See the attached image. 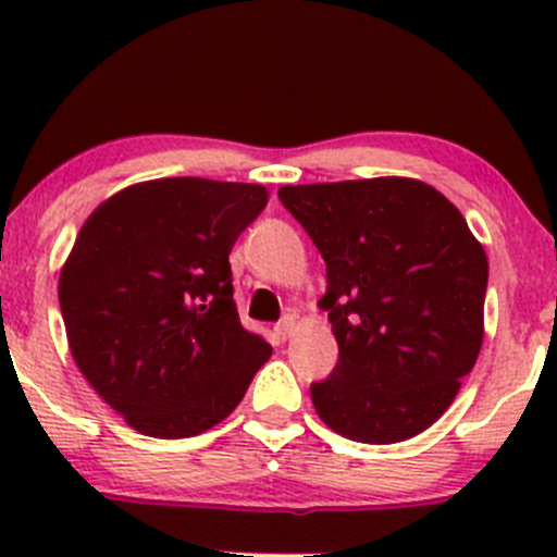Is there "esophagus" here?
<instances>
[{
    "label": "esophagus",
    "mask_w": 557,
    "mask_h": 557,
    "mask_svg": "<svg viewBox=\"0 0 557 557\" xmlns=\"http://www.w3.org/2000/svg\"><path fill=\"white\" fill-rule=\"evenodd\" d=\"M294 331H296V314H285V318L277 323V334L283 336V339H288Z\"/></svg>",
    "instance_id": "34e87169"
}]
</instances>
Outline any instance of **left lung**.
Segmentation results:
<instances>
[{"label":"left lung","mask_w":557,"mask_h":557,"mask_svg":"<svg viewBox=\"0 0 557 557\" xmlns=\"http://www.w3.org/2000/svg\"><path fill=\"white\" fill-rule=\"evenodd\" d=\"M325 261L339 361L312 404L363 445L418 436L445 414L482 347L487 256L458 207L412 177L283 185Z\"/></svg>","instance_id":"8db88e82"}]
</instances>
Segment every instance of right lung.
I'll list each match as a JSON object with an SVG mask.
<instances>
[{"instance_id": "obj_1", "label": "right lung", "mask_w": 557, "mask_h": 557, "mask_svg": "<svg viewBox=\"0 0 557 557\" xmlns=\"http://www.w3.org/2000/svg\"><path fill=\"white\" fill-rule=\"evenodd\" d=\"M267 188L128 185L88 215L59 277L72 358L134 431L183 440L237 409L272 347L243 329L228 252Z\"/></svg>"}]
</instances>
